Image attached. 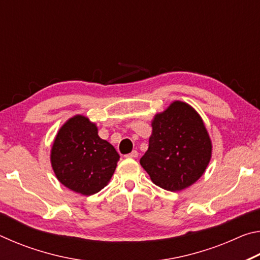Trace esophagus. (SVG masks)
<instances>
[{
    "instance_id": "obj_1",
    "label": "esophagus",
    "mask_w": 260,
    "mask_h": 260,
    "mask_svg": "<svg viewBox=\"0 0 260 260\" xmlns=\"http://www.w3.org/2000/svg\"><path fill=\"white\" fill-rule=\"evenodd\" d=\"M138 156H139V152L136 150H133L131 153H128V155H126L125 157H127V158H136Z\"/></svg>"
}]
</instances>
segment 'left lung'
I'll use <instances>...</instances> for the list:
<instances>
[{
  "instance_id": "obj_1",
  "label": "left lung",
  "mask_w": 260,
  "mask_h": 260,
  "mask_svg": "<svg viewBox=\"0 0 260 260\" xmlns=\"http://www.w3.org/2000/svg\"><path fill=\"white\" fill-rule=\"evenodd\" d=\"M149 148L140 164L152 182L170 191L195 183L209 165L212 143L200 114L175 101L152 120Z\"/></svg>"
}]
</instances>
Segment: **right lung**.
<instances>
[{
  "label": "right lung",
  "instance_id": "right-lung-1",
  "mask_svg": "<svg viewBox=\"0 0 260 260\" xmlns=\"http://www.w3.org/2000/svg\"><path fill=\"white\" fill-rule=\"evenodd\" d=\"M119 158L112 144L100 138L94 122L80 114L60 127L50 155L58 181L86 196L107 186Z\"/></svg>",
  "mask_w": 260,
  "mask_h": 260
}]
</instances>
